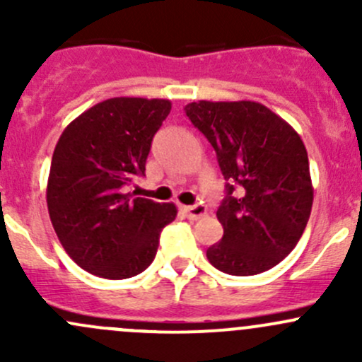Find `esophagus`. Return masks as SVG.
I'll return each instance as SVG.
<instances>
[{
  "mask_svg": "<svg viewBox=\"0 0 362 362\" xmlns=\"http://www.w3.org/2000/svg\"><path fill=\"white\" fill-rule=\"evenodd\" d=\"M184 211L185 215H187L189 221H198V218H202L206 215V206H203V204H194V206H184Z\"/></svg>",
  "mask_w": 362,
  "mask_h": 362,
  "instance_id": "obj_1",
  "label": "esophagus"
}]
</instances>
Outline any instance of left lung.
Masks as SVG:
<instances>
[{"label":"left lung","instance_id":"1","mask_svg":"<svg viewBox=\"0 0 362 362\" xmlns=\"http://www.w3.org/2000/svg\"><path fill=\"white\" fill-rule=\"evenodd\" d=\"M185 113L217 152L228 180L217 210L224 235L206 250L208 261L236 276L273 268L299 242L312 211L305 144L282 117L255 101H198Z\"/></svg>","mask_w":362,"mask_h":362}]
</instances>
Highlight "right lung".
<instances>
[{
	"label": "right lung",
	"instance_id": "obj_1",
	"mask_svg": "<svg viewBox=\"0 0 362 362\" xmlns=\"http://www.w3.org/2000/svg\"><path fill=\"white\" fill-rule=\"evenodd\" d=\"M170 100L110 98L69 122L54 148L47 206L61 245L96 276L122 280L151 266L159 235L177 217L173 203L134 198L152 138Z\"/></svg>",
	"mask_w": 362,
	"mask_h": 362
}]
</instances>
